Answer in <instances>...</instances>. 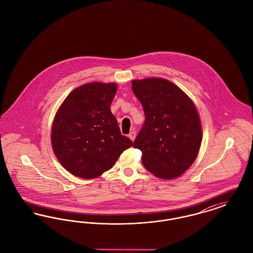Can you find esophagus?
<instances>
[{
  "label": "esophagus",
  "mask_w": 253,
  "mask_h": 253,
  "mask_svg": "<svg viewBox=\"0 0 253 253\" xmlns=\"http://www.w3.org/2000/svg\"><path fill=\"white\" fill-rule=\"evenodd\" d=\"M135 136H136V132H134V131H132V132L129 133V137H130V139L133 141L134 139H135Z\"/></svg>",
  "instance_id": "34e87169"
}]
</instances>
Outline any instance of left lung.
Wrapping results in <instances>:
<instances>
[{"mask_svg": "<svg viewBox=\"0 0 253 253\" xmlns=\"http://www.w3.org/2000/svg\"><path fill=\"white\" fill-rule=\"evenodd\" d=\"M144 109V126L133 147L142 152L147 170L158 178L179 177L193 165L202 142L201 121L192 98L162 78L132 80Z\"/></svg>", "mask_w": 253, "mask_h": 253, "instance_id": "obj_1", "label": "left lung"}]
</instances>
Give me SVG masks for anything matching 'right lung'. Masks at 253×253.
Instances as JSON below:
<instances>
[{
    "label": "right lung",
    "instance_id": "1",
    "mask_svg": "<svg viewBox=\"0 0 253 253\" xmlns=\"http://www.w3.org/2000/svg\"><path fill=\"white\" fill-rule=\"evenodd\" d=\"M117 90L115 83L85 84L75 88L58 109L51 144L62 167L73 175L96 178L132 147L110 109Z\"/></svg>",
    "mask_w": 253,
    "mask_h": 253
}]
</instances>
